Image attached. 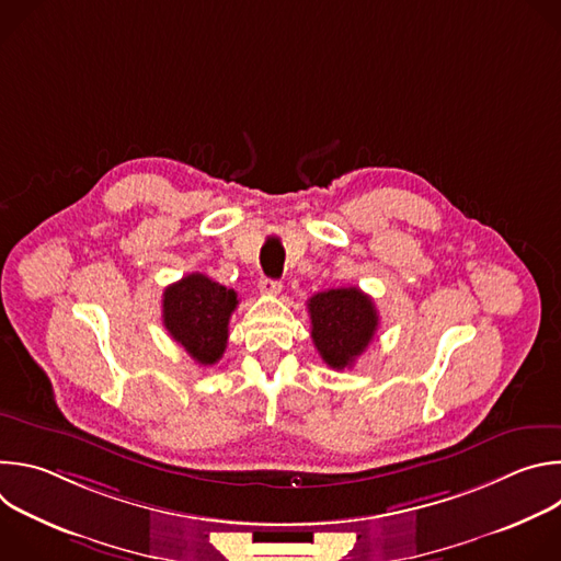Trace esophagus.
I'll return each mask as SVG.
<instances>
[{
  "label": "esophagus",
  "mask_w": 561,
  "mask_h": 561,
  "mask_svg": "<svg viewBox=\"0 0 561 561\" xmlns=\"http://www.w3.org/2000/svg\"><path fill=\"white\" fill-rule=\"evenodd\" d=\"M260 290H262L264 295H277V293H282V282L262 277V279H260Z\"/></svg>",
  "instance_id": "obj_1"
}]
</instances>
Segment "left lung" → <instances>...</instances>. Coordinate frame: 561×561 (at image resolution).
Masks as SVG:
<instances>
[{"label": "left lung", "instance_id": "1", "mask_svg": "<svg viewBox=\"0 0 561 561\" xmlns=\"http://www.w3.org/2000/svg\"><path fill=\"white\" fill-rule=\"evenodd\" d=\"M308 314L314 348L335 370L351 368L368 348L379 327L373 299L357 286L312 295L308 299Z\"/></svg>", "mask_w": 561, "mask_h": 561}]
</instances>
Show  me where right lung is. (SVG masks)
Returning <instances> with one entry per match:
<instances>
[{
	"label": "right lung",
	"instance_id": "add662e5",
	"mask_svg": "<svg viewBox=\"0 0 561 561\" xmlns=\"http://www.w3.org/2000/svg\"><path fill=\"white\" fill-rule=\"evenodd\" d=\"M237 304L232 288L191 273L164 290L162 319L169 335L199 366H213L226 351L228 322Z\"/></svg>",
	"mask_w": 561,
	"mask_h": 561
}]
</instances>
